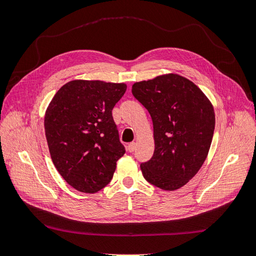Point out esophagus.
Listing matches in <instances>:
<instances>
[{
    "label": "esophagus",
    "instance_id": "1",
    "mask_svg": "<svg viewBox=\"0 0 256 256\" xmlns=\"http://www.w3.org/2000/svg\"><path fill=\"white\" fill-rule=\"evenodd\" d=\"M135 150H136V144L135 143H130L128 145V150L130 152V153H132V152H134Z\"/></svg>",
    "mask_w": 256,
    "mask_h": 256
}]
</instances>
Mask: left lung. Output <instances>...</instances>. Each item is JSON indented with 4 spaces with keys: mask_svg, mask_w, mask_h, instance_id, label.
<instances>
[{
    "mask_svg": "<svg viewBox=\"0 0 256 256\" xmlns=\"http://www.w3.org/2000/svg\"><path fill=\"white\" fill-rule=\"evenodd\" d=\"M150 114L153 157L140 164L144 178L162 190L184 186L204 162L214 132V110L192 81L177 74L157 76L132 86Z\"/></svg>",
    "mask_w": 256,
    "mask_h": 256,
    "instance_id": "left-lung-1",
    "label": "left lung"
}]
</instances>
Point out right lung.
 <instances>
[{
  "label": "right lung",
  "mask_w": 256,
  "mask_h": 256,
  "mask_svg": "<svg viewBox=\"0 0 256 256\" xmlns=\"http://www.w3.org/2000/svg\"><path fill=\"white\" fill-rule=\"evenodd\" d=\"M125 91V84L72 80L47 108L44 125L52 162L78 192L94 194L104 188L125 153L112 116Z\"/></svg>",
  "instance_id": "right-lung-1"
}]
</instances>
